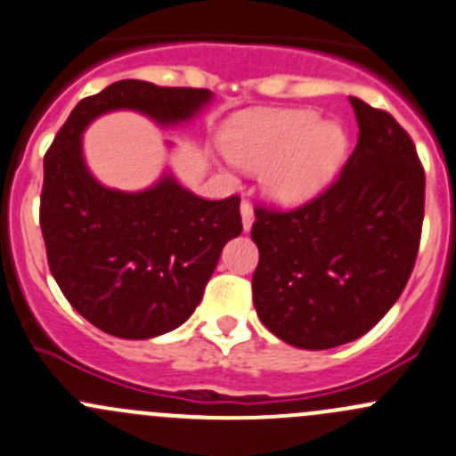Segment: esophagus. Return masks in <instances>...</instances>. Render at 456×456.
Segmentation results:
<instances>
[{"instance_id": "obj_1", "label": "esophagus", "mask_w": 456, "mask_h": 456, "mask_svg": "<svg viewBox=\"0 0 456 456\" xmlns=\"http://www.w3.org/2000/svg\"><path fill=\"white\" fill-rule=\"evenodd\" d=\"M240 216H242V229H244V232H251V227H253V208H251V203H248V200H242Z\"/></svg>"}]
</instances>
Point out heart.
<instances>
[{"label": "heart", "mask_w": 456, "mask_h": 456, "mask_svg": "<svg viewBox=\"0 0 456 456\" xmlns=\"http://www.w3.org/2000/svg\"><path fill=\"white\" fill-rule=\"evenodd\" d=\"M224 151L236 166L265 170L275 203L295 208L316 199L347 155V133L313 111H260L233 119Z\"/></svg>", "instance_id": "b5f03b06"}]
</instances>
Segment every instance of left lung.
<instances>
[{"label": "left lung", "instance_id": "left-lung-1", "mask_svg": "<svg viewBox=\"0 0 456 456\" xmlns=\"http://www.w3.org/2000/svg\"><path fill=\"white\" fill-rule=\"evenodd\" d=\"M358 143L341 176L304 208H257L253 305L299 349H330L367 334L404 290L424 220V167L387 111L349 98Z\"/></svg>", "mask_w": 456, "mask_h": 456}]
</instances>
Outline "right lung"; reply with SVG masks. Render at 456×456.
I'll use <instances>...</instances> for the list:
<instances>
[{
    "label": "right lung",
    "mask_w": 456,
    "mask_h": 456,
    "mask_svg": "<svg viewBox=\"0 0 456 456\" xmlns=\"http://www.w3.org/2000/svg\"><path fill=\"white\" fill-rule=\"evenodd\" d=\"M212 100L208 89L118 80L76 104L43 159L50 271L74 310L111 337L143 341L190 319L223 247L240 236V199H200L170 170L140 191L107 188L87 167L83 133L111 111L181 126Z\"/></svg>",
    "instance_id": "right-lung-1"
}]
</instances>
